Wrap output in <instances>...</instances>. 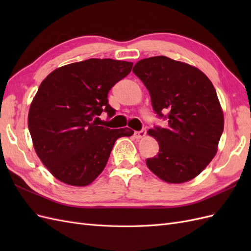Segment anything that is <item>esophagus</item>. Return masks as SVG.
<instances>
[{
	"label": "esophagus",
	"instance_id": "1",
	"mask_svg": "<svg viewBox=\"0 0 251 251\" xmlns=\"http://www.w3.org/2000/svg\"><path fill=\"white\" fill-rule=\"evenodd\" d=\"M146 135H147V130H146V128H142L141 131H137V132L134 133V136L137 139H140V138L144 137V136H146Z\"/></svg>",
	"mask_w": 251,
	"mask_h": 251
}]
</instances>
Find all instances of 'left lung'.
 Listing matches in <instances>:
<instances>
[{"mask_svg": "<svg viewBox=\"0 0 251 251\" xmlns=\"http://www.w3.org/2000/svg\"><path fill=\"white\" fill-rule=\"evenodd\" d=\"M133 72L147 87L157 116L169 123L148 132L159 143L148 168L169 183L194 179L215 157L224 128L211 81L197 68L162 55L139 60Z\"/></svg>", "mask_w": 251, "mask_h": 251, "instance_id": "obj_1", "label": "left lung"}]
</instances>
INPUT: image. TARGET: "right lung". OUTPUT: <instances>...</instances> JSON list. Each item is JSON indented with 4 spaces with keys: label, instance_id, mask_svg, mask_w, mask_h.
<instances>
[{
    "label": "right lung",
    "instance_id": "obj_1",
    "mask_svg": "<svg viewBox=\"0 0 251 251\" xmlns=\"http://www.w3.org/2000/svg\"><path fill=\"white\" fill-rule=\"evenodd\" d=\"M132 67L124 60L90 58L58 68L41 83L28 127L37 156L59 181L90 184L103 171L115 141L134 134L98 124L102 112L109 118L115 115L108 94Z\"/></svg>",
    "mask_w": 251,
    "mask_h": 251
}]
</instances>
